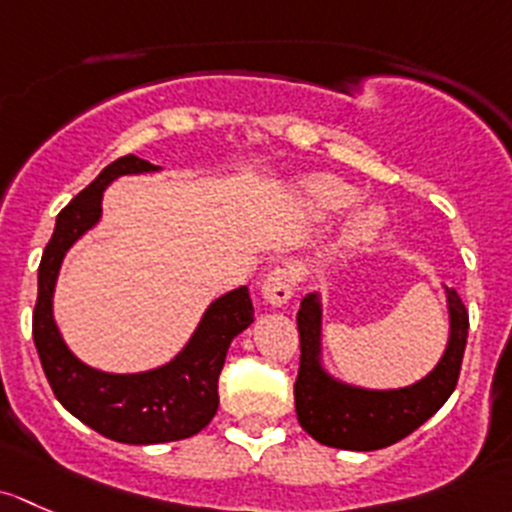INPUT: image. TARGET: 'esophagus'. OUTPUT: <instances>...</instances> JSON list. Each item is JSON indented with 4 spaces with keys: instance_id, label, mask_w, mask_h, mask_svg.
Instances as JSON below:
<instances>
[{
    "instance_id": "34e87169",
    "label": "esophagus",
    "mask_w": 512,
    "mask_h": 512,
    "mask_svg": "<svg viewBox=\"0 0 512 512\" xmlns=\"http://www.w3.org/2000/svg\"><path fill=\"white\" fill-rule=\"evenodd\" d=\"M295 283H298V276H295L293 268H273L266 276V281H263L261 293L266 298V303L281 308V305H286L293 298Z\"/></svg>"
}]
</instances>
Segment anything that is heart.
I'll list each match as a JSON object with an SVG mask.
<instances>
[{
    "instance_id": "obj_1",
    "label": "heart",
    "mask_w": 512,
    "mask_h": 512,
    "mask_svg": "<svg viewBox=\"0 0 512 512\" xmlns=\"http://www.w3.org/2000/svg\"><path fill=\"white\" fill-rule=\"evenodd\" d=\"M295 192H298L300 204H303L310 214H315V217H330V214L342 212V209L350 207L357 199V194H360L352 184L342 182V179H337L333 175H313L300 179ZM382 224L384 214L379 212L377 207H365L350 219V224H347V236H350L352 241H367L379 234Z\"/></svg>"
}]
</instances>
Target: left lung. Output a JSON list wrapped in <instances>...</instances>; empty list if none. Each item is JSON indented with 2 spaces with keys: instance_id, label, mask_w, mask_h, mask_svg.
I'll use <instances>...</instances> for the list:
<instances>
[{
  "instance_id": "left-lung-1",
  "label": "left lung",
  "mask_w": 512,
  "mask_h": 512,
  "mask_svg": "<svg viewBox=\"0 0 512 512\" xmlns=\"http://www.w3.org/2000/svg\"><path fill=\"white\" fill-rule=\"evenodd\" d=\"M446 293L451 310V340L444 357L421 382L392 392L345 387L323 372L318 362L320 303L315 295L303 298L295 318L300 335V365L293 394L300 426L315 441L347 451L387 449L444 407L456 389L468 337L466 305L456 291L449 288Z\"/></svg>"
}]
</instances>
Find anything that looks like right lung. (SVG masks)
I'll list each match as a JSON object with an SVG mask.
<instances>
[{
  "mask_svg": "<svg viewBox=\"0 0 512 512\" xmlns=\"http://www.w3.org/2000/svg\"><path fill=\"white\" fill-rule=\"evenodd\" d=\"M152 170L157 167L135 155L118 157L61 209L39 263L31 320L36 352L56 399L83 424L120 444H165L199 434L219 409V374L229 342L254 323L249 288L241 286L209 305L189 345L160 370L105 374L78 362L63 345L51 315L63 256L100 219L103 189L115 177Z\"/></svg>",
  "mask_w": 512,
  "mask_h": 512,
  "instance_id": "obj_1",
  "label": "right lung"
}]
</instances>
